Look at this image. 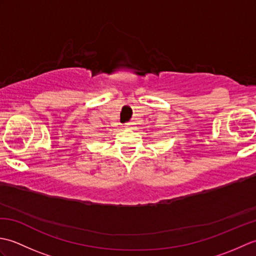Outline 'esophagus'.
<instances>
[{"mask_svg":"<svg viewBox=\"0 0 256 256\" xmlns=\"http://www.w3.org/2000/svg\"><path fill=\"white\" fill-rule=\"evenodd\" d=\"M125 128H133V123H126V124H125Z\"/></svg>","mask_w":256,"mask_h":256,"instance_id":"1","label":"esophagus"}]
</instances>
